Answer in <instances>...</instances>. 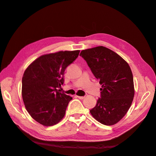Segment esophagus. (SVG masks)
<instances>
[{
    "label": "esophagus",
    "instance_id": "34e87169",
    "mask_svg": "<svg viewBox=\"0 0 156 156\" xmlns=\"http://www.w3.org/2000/svg\"><path fill=\"white\" fill-rule=\"evenodd\" d=\"M77 97L79 99H80V100H83V99L84 98V96H77Z\"/></svg>",
    "mask_w": 156,
    "mask_h": 156
}]
</instances>
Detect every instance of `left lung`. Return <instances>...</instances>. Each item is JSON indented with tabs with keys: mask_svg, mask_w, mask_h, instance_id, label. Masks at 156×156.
<instances>
[{
	"mask_svg": "<svg viewBox=\"0 0 156 156\" xmlns=\"http://www.w3.org/2000/svg\"><path fill=\"white\" fill-rule=\"evenodd\" d=\"M80 56L102 86L100 98L90 112L102 124H116L129 110L134 97L133 77L129 64L103 46L83 50Z\"/></svg>",
	"mask_w": 156,
	"mask_h": 156,
	"instance_id": "left-lung-1",
	"label": "left lung"
}]
</instances>
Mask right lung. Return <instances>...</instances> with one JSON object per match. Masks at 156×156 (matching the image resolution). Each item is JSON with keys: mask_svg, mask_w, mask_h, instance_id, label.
I'll list each match as a JSON object with an SVG mask.
<instances>
[{"mask_svg": "<svg viewBox=\"0 0 156 156\" xmlns=\"http://www.w3.org/2000/svg\"><path fill=\"white\" fill-rule=\"evenodd\" d=\"M79 50L59 51L36 59L25 71L22 98L33 119L45 126L62 120L72 98L58 88L64 84L65 69L76 59Z\"/></svg>", "mask_w": 156, "mask_h": 156, "instance_id": "right-lung-1", "label": "right lung"}]
</instances>
